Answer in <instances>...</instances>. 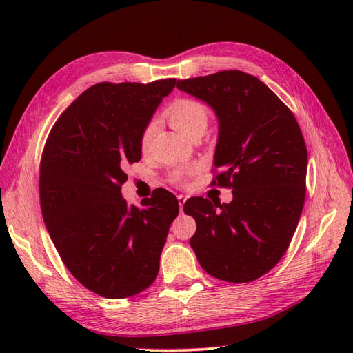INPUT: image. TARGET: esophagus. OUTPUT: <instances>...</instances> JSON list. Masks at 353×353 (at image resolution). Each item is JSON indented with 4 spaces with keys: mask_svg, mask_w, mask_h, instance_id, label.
<instances>
[{
    "mask_svg": "<svg viewBox=\"0 0 353 353\" xmlns=\"http://www.w3.org/2000/svg\"><path fill=\"white\" fill-rule=\"evenodd\" d=\"M177 200H179V206H181V212H182L183 211V205H185V201H186V197L185 196H179Z\"/></svg>",
    "mask_w": 353,
    "mask_h": 353,
    "instance_id": "esophagus-1",
    "label": "esophagus"
}]
</instances>
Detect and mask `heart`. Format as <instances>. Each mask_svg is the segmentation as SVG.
I'll list each match as a JSON object with an SVG mask.
<instances>
[{
  "instance_id": "b5f03b06",
  "label": "heart",
  "mask_w": 353,
  "mask_h": 353,
  "mask_svg": "<svg viewBox=\"0 0 353 353\" xmlns=\"http://www.w3.org/2000/svg\"><path fill=\"white\" fill-rule=\"evenodd\" d=\"M165 117L170 121V124L174 127L177 132H181L183 137L191 138L197 133H203L208 127L209 115L203 103L192 99H179L172 101L170 106L165 110ZM156 132V121L150 119V121L144 125V129L141 132L139 144L142 152L150 147ZM186 171L185 170H174L170 174V182L181 185L185 181Z\"/></svg>"
}]
</instances>
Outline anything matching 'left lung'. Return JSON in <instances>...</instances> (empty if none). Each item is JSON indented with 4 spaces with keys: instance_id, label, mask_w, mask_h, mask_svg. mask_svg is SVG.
<instances>
[{
    "instance_id": "8db88e82",
    "label": "left lung",
    "mask_w": 353,
    "mask_h": 353,
    "mask_svg": "<svg viewBox=\"0 0 353 353\" xmlns=\"http://www.w3.org/2000/svg\"><path fill=\"white\" fill-rule=\"evenodd\" d=\"M219 118L212 185L234 200L196 197L183 206L197 230L191 247L201 268L220 281L244 283L268 273L287 252L301 219L308 152L296 117L250 74L229 70L177 80Z\"/></svg>"
}]
</instances>
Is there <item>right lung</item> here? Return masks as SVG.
I'll return each instance as SVG.
<instances>
[{
  "instance_id": "obj_1",
  "label": "right lung",
  "mask_w": 353,
  "mask_h": 353,
  "mask_svg": "<svg viewBox=\"0 0 353 353\" xmlns=\"http://www.w3.org/2000/svg\"><path fill=\"white\" fill-rule=\"evenodd\" d=\"M176 79L97 83L57 118L45 142L39 199L45 226L76 279L106 299L132 297L159 272L179 214L174 194L157 190L141 206L121 197L125 167L141 159L139 137Z\"/></svg>"
}]
</instances>
